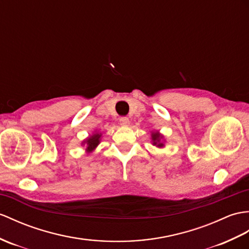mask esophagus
I'll use <instances>...</instances> for the list:
<instances>
[{
    "instance_id": "esophagus-1",
    "label": "esophagus",
    "mask_w": 249,
    "mask_h": 249,
    "mask_svg": "<svg viewBox=\"0 0 249 249\" xmlns=\"http://www.w3.org/2000/svg\"><path fill=\"white\" fill-rule=\"evenodd\" d=\"M120 124L122 126H127L129 125V119L126 118V117H122L120 118Z\"/></svg>"
}]
</instances>
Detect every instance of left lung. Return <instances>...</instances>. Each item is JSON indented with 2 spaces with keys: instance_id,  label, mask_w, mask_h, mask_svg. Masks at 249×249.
Listing matches in <instances>:
<instances>
[{
  "instance_id": "8db88e82",
  "label": "left lung",
  "mask_w": 249,
  "mask_h": 249,
  "mask_svg": "<svg viewBox=\"0 0 249 249\" xmlns=\"http://www.w3.org/2000/svg\"><path fill=\"white\" fill-rule=\"evenodd\" d=\"M163 138V136L159 134V131H153L152 132V141H153V145H156L157 147H163V142H161V139Z\"/></svg>"
}]
</instances>
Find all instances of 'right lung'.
<instances>
[{"mask_svg":"<svg viewBox=\"0 0 249 249\" xmlns=\"http://www.w3.org/2000/svg\"><path fill=\"white\" fill-rule=\"evenodd\" d=\"M101 137H102L101 134L95 132V134H93L92 136H90L89 138L86 139V140L83 142V144H86V145H87V147H86L87 153H91V152L94 151L96 146L98 145V144H100Z\"/></svg>","mask_w":249,"mask_h":249,"instance_id":"right-lung-1","label":"right lung"}]
</instances>
